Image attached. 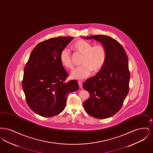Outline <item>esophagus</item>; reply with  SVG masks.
Returning a JSON list of instances; mask_svg holds the SVG:
<instances>
[{
  "mask_svg": "<svg viewBox=\"0 0 153 153\" xmlns=\"http://www.w3.org/2000/svg\"><path fill=\"white\" fill-rule=\"evenodd\" d=\"M78 83H79V87H80V88L82 87V81H78Z\"/></svg>",
  "mask_w": 153,
  "mask_h": 153,
  "instance_id": "34e87169",
  "label": "esophagus"
}]
</instances>
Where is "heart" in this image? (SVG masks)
I'll return each mask as SVG.
<instances>
[{
  "label": "heart",
  "mask_w": 153,
  "mask_h": 153,
  "mask_svg": "<svg viewBox=\"0 0 153 153\" xmlns=\"http://www.w3.org/2000/svg\"><path fill=\"white\" fill-rule=\"evenodd\" d=\"M72 48L76 52L82 54L80 61L81 65L72 71L71 73L72 79L82 80L90 76L93 71L96 73L102 70L105 63L107 54L104 46L102 45L93 46L89 41L79 39L73 44ZM59 59L62 65L66 69H73L72 56L68 49L64 48L61 51Z\"/></svg>",
  "instance_id": "obj_1"
}]
</instances>
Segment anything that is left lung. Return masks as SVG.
<instances>
[{"mask_svg":"<svg viewBox=\"0 0 153 153\" xmlns=\"http://www.w3.org/2000/svg\"><path fill=\"white\" fill-rule=\"evenodd\" d=\"M84 38L101 42L107 54L102 70L83 83V88L90 94L83 106L91 117L108 118L121 108L128 93L130 73L128 57L121 44L110 36L97 35Z\"/></svg>","mask_w":153,"mask_h":153,"instance_id":"obj_1","label":"left lung"}]
</instances>
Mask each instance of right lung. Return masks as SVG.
I'll return each instance as SVG.
<instances>
[{"mask_svg": "<svg viewBox=\"0 0 153 153\" xmlns=\"http://www.w3.org/2000/svg\"><path fill=\"white\" fill-rule=\"evenodd\" d=\"M73 37L59 36L38 44L24 69L22 88L26 102L36 114L57 115L65 109L67 96L76 91V80L65 82L68 74L59 59L61 51Z\"/></svg>", "mask_w": 153, "mask_h": 153, "instance_id": "add662e5", "label": "right lung"}]
</instances>
